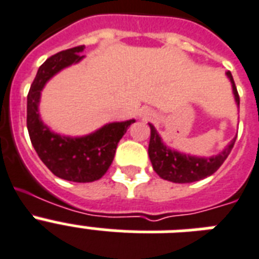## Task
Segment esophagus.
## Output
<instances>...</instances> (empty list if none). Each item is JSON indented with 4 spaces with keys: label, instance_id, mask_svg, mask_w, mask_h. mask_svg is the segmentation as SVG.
Here are the masks:
<instances>
[{
    "label": "esophagus",
    "instance_id": "esophagus-1",
    "mask_svg": "<svg viewBox=\"0 0 259 259\" xmlns=\"http://www.w3.org/2000/svg\"><path fill=\"white\" fill-rule=\"evenodd\" d=\"M142 115H144L145 118H148L149 115H151V114H150V111H149V110H144V111H142Z\"/></svg>",
    "mask_w": 259,
    "mask_h": 259
}]
</instances>
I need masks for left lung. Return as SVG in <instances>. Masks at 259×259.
Listing matches in <instances>:
<instances>
[{"mask_svg": "<svg viewBox=\"0 0 259 259\" xmlns=\"http://www.w3.org/2000/svg\"><path fill=\"white\" fill-rule=\"evenodd\" d=\"M226 75L232 83L235 104L239 108V96L232 73L226 71ZM149 126H150L149 158L153 165V169L162 180L176 182V184L195 182V181L203 180V178L215 173L220 169V166L225 162V159L228 158V155L230 154V151L234 146L235 138H237L235 136V138L230 141V144L217 155L197 157V155L181 153V151L170 148L169 145L163 142L154 126L151 123H149Z\"/></svg>", "mask_w": 259, "mask_h": 259, "instance_id": "8db88e82", "label": "left lung"}]
</instances>
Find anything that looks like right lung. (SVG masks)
Masks as SVG:
<instances>
[{
	"mask_svg": "<svg viewBox=\"0 0 259 259\" xmlns=\"http://www.w3.org/2000/svg\"><path fill=\"white\" fill-rule=\"evenodd\" d=\"M85 46H77L54 54L39 66L27 94V132L31 145L46 167L57 177L73 182L100 180L114 159L115 149L126 130L136 119L110 122L82 137L61 136L50 130L39 117L41 92L50 78L62 69L85 58Z\"/></svg>",
	"mask_w": 259,
	"mask_h": 259,
	"instance_id": "1",
	"label": "right lung"
}]
</instances>
